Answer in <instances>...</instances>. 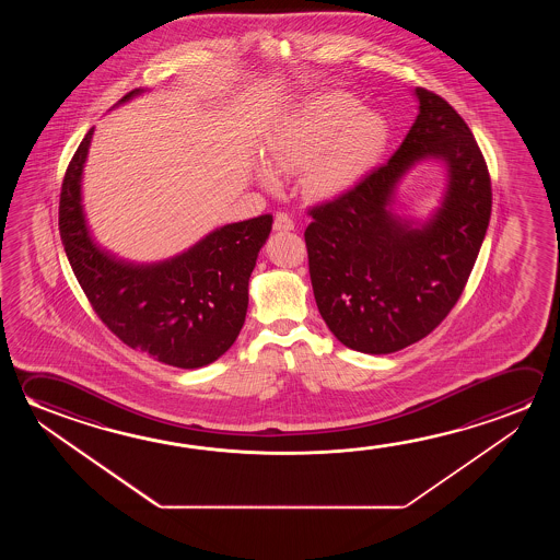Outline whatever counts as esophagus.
Wrapping results in <instances>:
<instances>
[{"label":"esophagus","mask_w":560,"mask_h":560,"mask_svg":"<svg viewBox=\"0 0 560 560\" xmlns=\"http://www.w3.org/2000/svg\"><path fill=\"white\" fill-rule=\"evenodd\" d=\"M273 229L284 230V232H287V230H294V221L287 212H277Z\"/></svg>","instance_id":"34e87169"}]
</instances>
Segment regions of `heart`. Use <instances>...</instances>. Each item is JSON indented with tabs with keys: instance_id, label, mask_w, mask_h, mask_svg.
Returning a JSON list of instances; mask_svg holds the SVG:
<instances>
[{
	"instance_id": "b5f03b06",
	"label": "heart",
	"mask_w": 560,
	"mask_h": 560,
	"mask_svg": "<svg viewBox=\"0 0 560 560\" xmlns=\"http://www.w3.org/2000/svg\"><path fill=\"white\" fill-rule=\"evenodd\" d=\"M385 120L359 110L346 93H322L281 122L266 147L267 164L257 167L266 187L277 174L303 172L301 184L311 199H334L365 177L385 150Z\"/></svg>"
}]
</instances>
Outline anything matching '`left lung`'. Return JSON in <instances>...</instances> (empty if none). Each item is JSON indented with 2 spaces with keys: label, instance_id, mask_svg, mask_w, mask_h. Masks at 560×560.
<instances>
[{
  "label": "left lung",
  "instance_id": "obj_1",
  "mask_svg": "<svg viewBox=\"0 0 560 560\" xmlns=\"http://www.w3.org/2000/svg\"><path fill=\"white\" fill-rule=\"evenodd\" d=\"M420 113L385 165L353 189L312 207L304 230L314 299L348 348L385 355L435 330L467 284L492 211L485 156L467 122L438 93L416 88ZM438 156L451 184L420 230L389 211L395 185Z\"/></svg>",
  "mask_w": 560,
  "mask_h": 560
}]
</instances>
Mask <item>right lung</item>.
<instances>
[{
  "instance_id": "obj_1",
  "label": "right lung",
  "mask_w": 560,
  "mask_h": 560,
  "mask_svg": "<svg viewBox=\"0 0 560 560\" xmlns=\"http://www.w3.org/2000/svg\"><path fill=\"white\" fill-rule=\"evenodd\" d=\"M140 90L127 93L129 102ZM93 129L66 170L58 229L75 279L95 314L129 348L165 365L197 369L229 351L248 311L249 276L273 217L217 229L162 264L135 266L93 244L82 207V172Z\"/></svg>"
}]
</instances>
